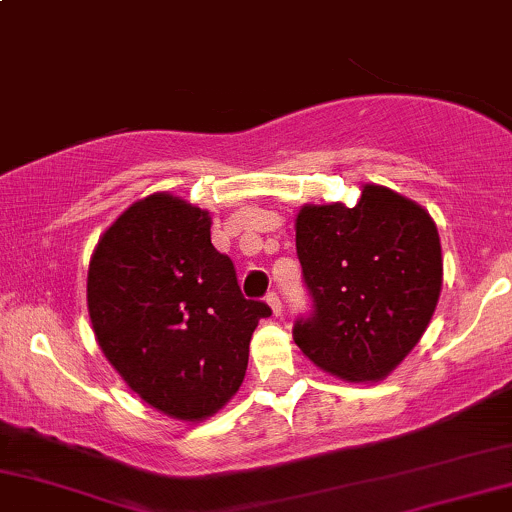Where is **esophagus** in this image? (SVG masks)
<instances>
[{
	"label": "esophagus",
	"mask_w": 512,
	"mask_h": 512,
	"mask_svg": "<svg viewBox=\"0 0 512 512\" xmlns=\"http://www.w3.org/2000/svg\"><path fill=\"white\" fill-rule=\"evenodd\" d=\"M266 301H268V306L273 308V313H275V315H280V313H282V301H280V294H277V292H268V294H266Z\"/></svg>",
	"instance_id": "1"
}]
</instances>
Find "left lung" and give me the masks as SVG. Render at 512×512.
Masks as SVG:
<instances>
[{
    "label": "left lung",
    "instance_id": "left-lung-1",
    "mask_svg": "<svg viewBox=\"0 0 512 512\" xmlns=\"http://www.w3.org/2000/svg\"><path fill=\"white\" fill-rule=\"evenodd\" d=\"M296 258L311 311L294 342L344 380H382L420 342L441 292V244L430 213L365 185L353 208L304 206Z\"/></svg>",
    "mask_w": 512,
    "mask_h": 512
}]
</instances>
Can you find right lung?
Masks as SVG:
<instances>
[{
    "label": "right lung",
    "mask_w": 512,
    "mask_h": 512,
    "mask_svg": "<svg viewBox=\"0 0 512 512\" xmlns=\"http://www.w3.org/2000/svg\"><path fill=\"white\" fill-rule=\"evenodd\" d=\"M87 306L113 368L149 406L211 415L244 380L266 301L244 299L211 218L170 194L132 204L94 249Z\"/></svg>",
    "instance_id": "obj_1"
}]
</instances>
